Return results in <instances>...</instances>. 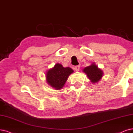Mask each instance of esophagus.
Masks as SVG:
<instances>
[{
    "instance_id": "obj_1",
    "label": "esophagus",
    "mask_w": 133,
    "mask_h": 133,
    "mask_svg": "<svg viewBox=\"0 0 133 133\" xmlns=\"http://www.w3.org/2000/svg\"><path fill=\"white\" fill-rule=\"evenodd\" d=\"M79 69H80V66H76V67H75V71H77V72L79 71Z\"/></svg>"
}]
</instances>
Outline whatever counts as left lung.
<instances>
[{"instance_id":"1","label":"left lung","mask_w":133,"mask_h":133,"mask_svg":"<svg viewBox=\"0 0 133 133\" xmlns=\"http://www.w3.org/2000/svg\"><path fill=\"white\" fill-rule=\"evenodd\" d=\"M83 72L85 73L90 82L94 84L99 82L104 75V72L97 67L95 62H92L90 66L83 68Z\"/></svg>"}]
</instances>
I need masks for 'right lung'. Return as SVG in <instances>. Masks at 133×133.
Returning <instances> with one entry per match:
<instances>
[{
  "label": "right lung",
  "mask_w": 133,
  "mask_h": 133,
  "mask_svg": "<svg viewBox=\"0 0 133 133\" xmlns=\"http://www.w3.org/2000/svg\"><path fill=\"white\" fill-rule=\"evenodd\" d=\"M73 72L70 67H63L61 64L56 63L46 72L47 84L56 90H60L65 86L68 77Z\"/></svg>",
  "instance_id": "add662e5"
}]
</instances>
